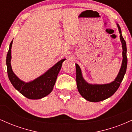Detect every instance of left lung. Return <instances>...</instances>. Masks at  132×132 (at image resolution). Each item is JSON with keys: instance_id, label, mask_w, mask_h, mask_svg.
I'll use <instances>...</instances> for the list:
<instances>
[{"instance_id": "left-lung-1", "label": "left lung", "mask_w": 132, "mask_h": 132, "mask_svg": "<svg viewBox=\"0 0 132 132\" xmlns=\"http://www.w3.org/2000/svg\"><path fill=\"white\" fill-rule=\"evenodd\" d=\"M119 29L120 39L122 43V66L115 80L109 84H92L88 83L83 78L82 71L79 66L76 63V83L78 91L82 96L87 101L92 102H97L104 101L110 97L119 89L120 83L123 80L124 76L127 71V45L126 42L122 35V31L119 24H117Z\"/></svg>"}]
</instances>
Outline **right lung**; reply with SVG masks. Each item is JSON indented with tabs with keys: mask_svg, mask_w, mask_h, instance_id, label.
<instances>
[{
	"mask_svg": "<svg viewBox=\"0 0 132 132\" xmlns=\"http://www.w3.org/2000/svg\"><path fill=\"white\" fill-rule=\"evenodd\" d=\"M13 40L9 46V50L7 54L6 64L7 74L10 82L13 87L23 95L30 99H40L51 93L56 81L57 76L61 69L63 62L66 59H63L54 66L50 68L46 72L33 81L24 82L20 80L13 72L11 66V48Z\"/></svg>",
	"mask_w": 132,
	"mask_h": 132,
	"instance_id": "right-lung-1",
	"label": "right lung"
}]
</instances>
